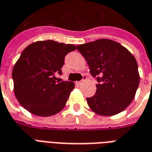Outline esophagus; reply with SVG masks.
Listing matches in <instances>:
<instances>
[{
  "label": "esophagus",
  "mask_w": 152,
  "mask_h": 152,
  "mask_svg": "<svg viewBox=\"0 0 152 152\" xmlns=\"http://www.w3.org/2000/svg\"><path fill=\"white\" fill-rule=\"evenodd\" d=\"M86 79H87V78H86V76H83V79L81 80L80 81H79V82H78V83H79V84H82V83H84V82H85V81H86Z\"/></svg>",
  "instance_id": "obj_1"
}]
</instances>
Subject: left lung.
I'll use <instances>...</instances> for the list:
<instances>
[{
  "label": "left lung",
  "instance_id": "left-lung-1",
  "mask_svg": "<svg viewBox=\"0 0 152 152\" xmlns=\"http://www.w3.org/2000/svg\"><path fill=\"white\" fill-rule=\"evenodd\" d=\"M97 76L95 94L87 98L96 114L111 116L123 112L135 97L140 76L137 61L129 50L114 40L99 39L77 45Z\"/></svg>",
  "mask_w": 152,
  "mask_h": 152
}]
</instances>
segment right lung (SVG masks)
Instances as JSON below:
<instances>
[{
	"mask_svg": "<svg viewBox=\"0 0 152 152\" xmlns=\"http://www.w3.org/2000/svg\"><path fill=\"white\" fill-rule=\"evenodd\" d=\"M76 50L72 44L40 40L29 45L14 66V91L18 102L38 116H50L66 105L75 84L56 81L55 74H62L64 58Z\"/></svg>",
	"mask_w": 152,
	"mask_h": 152,
	"instance_id": "obj_1",
	"label": "right lung"
}]
</instances>
